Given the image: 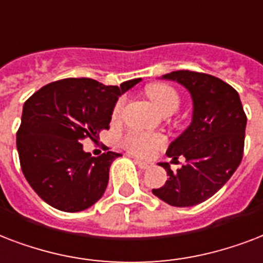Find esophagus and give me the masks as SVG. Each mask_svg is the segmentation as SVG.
Instances as JSON below:
<instances>
[{
	"mask_svg": "<svg viewBox=\"0 0 263 263\" xmlns=\"http://www.w3.org/2000/svg\"><path fill=\"white\" fill-rule=\"evenodd\" d=\"M134 163L137 164L138 167L142 168V170H145V168L149 167V163H146V162H142V160H138V159H134Z\"/></svg>",
	"mask_w": 263,
	"mask_h": 263,
	"instance_id": "34e87169",
	"label": "esophagus"
}]
</instances>
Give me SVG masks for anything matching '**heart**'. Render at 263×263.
Here are the masks:
<instances>
[{"label": "heart", "mask_w": 263, "mask_h": 263, "mask_svg": "<svg viewBox=\"0 0 263 263\" xmlns=\"http://www.w3.org/2000/svg\"><path fill=\"white\" fill-rule=\"evenodd\" d=\"M146 96L154 103L156 108L162 111L163 114L176 112L181 104L180 93L177 89L168 83L158 82L146 87ZM125 99L121 97L118 100L112 109V118L121 117L122 109H123ZM164 144V137L160 134L152 133H138V132H132L123 138V146L129 151L130 154L145 158L149 156L155 149H158Z\"/></svg>", "instance_id": "1"}]
</instances>
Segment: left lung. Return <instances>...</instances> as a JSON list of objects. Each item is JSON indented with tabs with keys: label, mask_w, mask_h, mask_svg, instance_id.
<instances>
[{
	"label": "left lung",
	"mask_w": 263,
	"mask_h": 263,
	"mask_svg": "<svg viewBox=\"0 0 263 263\" xmlns=\"http://www.w3.org/2000/svg\"><path fill=\"white\" fill-rule=\"evenodd\" d=\"M163 78L188 89L193 115L188 129L166 151L176 162L184 156L185 163L176 173L168 163H159L168 178L152 193L174 207L196 205L218 192L239 167L247 117L239 93L222 79L188 70L173 71Z\"/></svg>",
	"instance_id": "1"
}]
</instances>
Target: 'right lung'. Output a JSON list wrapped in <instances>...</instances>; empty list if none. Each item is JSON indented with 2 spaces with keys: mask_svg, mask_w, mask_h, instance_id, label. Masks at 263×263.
I'll use <instances>...</instances> for the list:
<instances>
[{
  "mask_svg": "<svg viewBox=\"0 0 263 263\" xmlns=\"http://www.w3.org/2000/svg\"><path fill=\"white\" fill-rule=\"evenodd\" d=\"M141 81L105 86L90 78L48 83L24 103L16 145L20 167L36 195L54 209L77 213L89 209L105 192L109 166L121 154L97 158L83 151L109 129L118 97Z\"/></svg>",
  "mask_w": 263,
  "mask_h": 263,
  "instance_id": "add662e5",
  "label": "right lung"
}]
</instances>
